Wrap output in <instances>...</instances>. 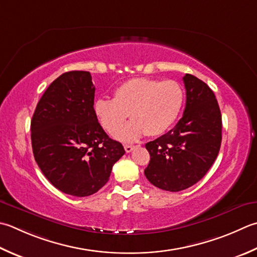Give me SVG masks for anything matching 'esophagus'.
I'll return each instance as SVG.
<instances>
[{
    "label": "esophagus",
    "mask_w": 257,
    "mask_h": 257,
    "mask_svg": "<svg viewBox=\"0 0 257 257\" xmlns=\"http://www.w3.org/2000/svg\"><path fill=\"white\" fill-rule=\"evenodd\" d=\"M134 148H135V146H132V145H125L124 146L125 153H132L133 150H134Z\"/></svg>",
    "instance_id": "esophagus-1"
}]
</instances>
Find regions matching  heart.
Here are the masks:
<instances>
[{"mask_svg": "<svg viewBox=\"0 0 257 257\" xmlns=\"http://www.w3.org/2000/svg\"><path fill=\"white\" fill-rule=\"evenodd\" d=\"M184 90L174 80L134 78L118 85L113 99L99 98L93 110L95 118L109 135H115L127 114L131 122L117 134L130 143L145 134L157 137L165 134L178 119L184 105Z\"/></svg>", "mask_w": 257, "mask_h": 257, "instance_id": "1", "label": "heart"}]
</instances>
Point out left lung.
Masks as SVG:
<instances>
[{
	"label": "left lung",
	"instance_id": "obj_1",
	"mask_svg": "<svg viewBox=\"0 0 257 257\" xmlns=\"http://www.w3.org/2000/svg\"><path fill=\"white\" fill-rule=\"evenodd\" d=\"M183 80L186 107L182 119L167 134L146 144L150 155L146 177L167 192H180L199 182L222 143V114L212 89L192 74Z\"/></svg>",
	"mask_w": 257,
	"mask_h": 257
}]
</instances>
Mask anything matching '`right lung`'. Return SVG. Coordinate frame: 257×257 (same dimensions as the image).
<instances>
[{
  "label": "right lung",
  "instance_id": "1",
  "mask_svg": "<svg viewBox=\"0 0 257 257\" xmlns=\"http://www.w3.org/2000/svg\"><path fill=\"white\" fill-rule=\"evenodd\" d=\"M88 71H70L49 85L31 120L34 159L62 193L85 197L103 187L124 149L95 118Z\"/></svg>",
  "mask_w": 257,
  "mask_h": 257
}]
</instances>
